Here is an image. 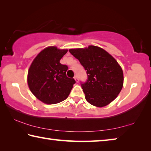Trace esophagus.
I'll list each match as a JSON object with an SVG mask.
<instances>
[{
  "instance_id": "1",
  "label": "esophagus",
  "mask_w": 151,
  "mask_h": 151,
  "mask_svg": "<svg viewBox=\"0 0 151 151\" xmlns=\"http://www.w3.org/2000/svg\"><path fill=\"white\" fill-rule=\"evenodd\" d=\"M74 78H75V80L76 81V83H78V76H75V77H74Z\"/></svg>"
}]
</instances>
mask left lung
I'll list each match as a JSON object with an SVG mask.
<instances>
[{"instance_id":"obj_1","label":"left lung","mask_w":151,"mask_h":151,"mask_svg":"<svg viewBox=\"0 0 151 151\" xmlns=\"http://www.w3.org/2000/svg\"><path fill=\"white\" fill-rule=\"evenodd\" d=\"M86 70L87 80L81 81L85 99L92 105L103 107L114 100L123 85V73L116 60L96 46L70 49Z\"/></svg>"}]
</instances>
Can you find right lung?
<instances>
[{"label":"right lung","instance_id":"add662e5","mask_svg":"<svg viewBox=\"0 0 151 151\" xmlns=\"http://www.w3.org/2000/svg\"><path fill=\"white\" fill-rule=\"evenodd\" d=\"M55 47L45 48L37 56L28 72V85L32 94L47 104H56L67 98L76 81L66 76L67 65L60 60L67 52Z\"/></svg>","mask_w":151,"mask_h":151}]
</instances>
